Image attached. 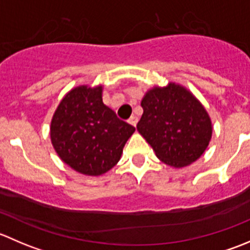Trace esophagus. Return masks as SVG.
Instances as JSON below:
<instances>
[{"label":"esophagus","instance_id":"1","mask_svg":"<svg viewBox=\"0 0 250 250\" xmlns=\"http://www.w3.org/2000/svg\"><path fill=\"white\" fill-rule=\"evenodd\" d=\"M128 122H129L130 125H133V127H135V125H137V123H138V117H135V116H132V117L129 118V121H128Z\"/></svg>","mask_w":250,"mask_h":250}]
</instances>
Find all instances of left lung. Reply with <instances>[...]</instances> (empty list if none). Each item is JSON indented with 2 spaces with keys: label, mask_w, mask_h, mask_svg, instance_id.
I'll return each mask as SVG.
<instances>
[{
  "label": "left lung",
  "mask_w": 250,
  "mask_h": 250,
  "mask_svg": "<svg viewBox=\"0 0 250 250\" xmlns=\"http://www.w3.org/2000/svg\"><path fill=\"white\" fill-rule=\"evenodd\" d=\"M137 125L158 160L174 168L197 161L211 139V121L200 100L185 87L168 83L153 87L141 100Z\"/></svg>",
  "instance_id": "obj_1"
}]
</instances>
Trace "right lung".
Returning a JSON list of instances; mask_svg holds the SVG:
<instances>
[{"instance_id": "add662e5", "label": "right lung", "mask_w": 250, "mask_h": 250, "mask_svg": "<svg viewBox=\"0 0 250 250\" xmlns=\"http://www.w3.org/2000/svg\"><path fill=\"white\" fill-rule=\"evenodd\" d=\"M135 132L103 103V85H78L58 105L50 122V140L62 161L76 172L98 176L120 161Z\"/></svg>"}]
</instances>
